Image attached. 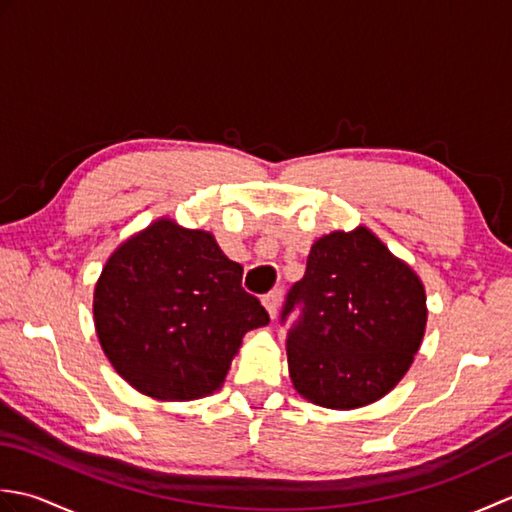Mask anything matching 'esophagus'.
<instances>
[{"label":"esophagus","mask_w":512,"mask_h":512,"mask_svg":"<svg viewBox=\"0 0 512 512\" xmlns=\"http://www.w3.org/2000/svg\"><path fill=\"white\" fill-rule=\"evenodd\" d=\"M279 301H281V295H279L277 290L268 292V295L264 297V308L268 310L270 319H275V317H277V312H279Z\"/></svg>","instance_id":"obj_1"}]
</instances>
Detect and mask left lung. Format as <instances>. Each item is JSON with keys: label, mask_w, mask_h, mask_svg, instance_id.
Segmentation results:
<instances>
[{"label": "left lung", "mask_w": 512, "mask_h": 512, "mask_svg": "<svg viewBox=\"0 0 512 512\" xmlns=\"http://www.w3.org/2000/svg\"><path fill=\"white\" fill-rule=\"evenodd\" d=\"M299 394L325 409H358L387 396L413 363L427 328V295L413 268L367 226L312 244L306 275L290 288L281 321Z\"/></svg>", "instance_id": "obj_1"}]
</instances>
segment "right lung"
Returning a JSON list of instances; mask_svg holds the SVG:
<instances>
[{
  "label": "right lung",
  "instance_id": "obj_1",
  "mask_svg": "<svg viewBox=\"0 0 512 512\" xmlns=\"http://www.w3.org/2000/svg\"><path fill=\"white\" fill-rule=\"evenodd\" d=\"M213 233L160 217L118 246L94 286V328L140 394L184 402L222 387L248 330L268 325Z\"/></svg>",
  "mask_w": 512,
  "mask_h": 512
}]
</instances>
